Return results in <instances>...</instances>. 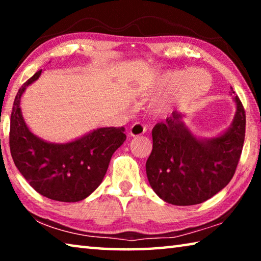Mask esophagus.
Wrapping results in <instances>:
<instances>
[{"instance_id": "34e87169", "label": "esophagus", "mask_w": 261, "mask_h": 261, "mask_svg": "<svg viewBox=\"0 0 261 261\" xmlns=\"http://www.w3.org/2000/svg\"><path fill=\"white\" fill-rule=\"evenodd\" d=\"M145 132H146V125H144L143 123L137 122L130 127V136H132V137L141 136V135H144Z\"/></svg>"}]
</instances>
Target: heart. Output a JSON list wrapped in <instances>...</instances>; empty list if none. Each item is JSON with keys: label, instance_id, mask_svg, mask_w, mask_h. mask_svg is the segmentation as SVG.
<instances>
[{"label": "heart", "instance_id": "1", "mask_svg": "<svg viewBox=\"0 0 261 261\" xmlns=\"http://www.w3.org/2000/svg\"><path fill=\"white\" fill-rule=\"evenodd\" d=\"M180 76H182V73L175 71L165 74L159 81V87L170 86L178 80L180 82L176 84L173 91H170L169 93L161 96L155 101L154 108L156 112H167L178 101H187L197 98V96L204 94L210 88L211 78L204 70L191 69L184 74L182 79L180 78Z\"/></svg>", "mask_w": 261, "mask_h": 261}]
</instances>
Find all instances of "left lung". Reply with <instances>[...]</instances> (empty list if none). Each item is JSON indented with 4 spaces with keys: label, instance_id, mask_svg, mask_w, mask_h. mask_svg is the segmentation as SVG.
Returning <instances> with one entry per match:
<instances>
[{
    "label": "left lung",
    "instance_id": "8db88e82",
    "mask_svg": "<svg viewBox=\"0 0 261 261\" xmlns=\"http://www.w3.org/2000/svg\"><path fill=\"white\" fill-rule=\"evenodd\" d=\"M232 93H235L231 88ZM231 126L219 137L199 139L173 112L153 127V149L146 161L148 182L161 199L177 206L210 199L230 182L245 138V110L236 95Z\"/></svg>",
    "mask_w": 261,
    "mask_h": 261
}]
</instances>
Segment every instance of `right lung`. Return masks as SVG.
<instances>
[{"instance_id": "add662e5", "label": "right lung", "mask_w": 261, "mask_h": 261, "mask_svg": "<svg viewBox=\"0 0 261 261\" xmlns=\"http://www.w3.org/2000/svg\"><path fill=\"white\" fill-rule=\"evenodd\" d=\"M35 72L17 93L11 113V156L35 191L49 199L74 202L87 198L102 182L114 152L124 143V127H100L67 144H54L30 131L20 110L26 87L40 77Z\"/></svg>"}]
</instances>
